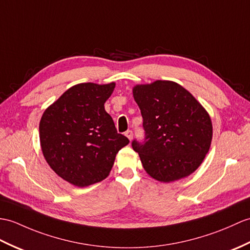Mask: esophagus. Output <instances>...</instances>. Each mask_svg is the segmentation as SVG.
Here are the masks:
<instances>
[{
	"instance_id": "esophagus-1",
	"label": "esophagus",
	"mask_w": 250,
	"mask_h": 250,
	"mask_svg": "<svg viewBox=\"0 0 250 250\" xmlns=\"http://www.w3.org/2000/svg\"><path fill=\"white\" fill-rule=\"evenodd\" d=\"M125 136L131 141V139L133 138V132H132V130H127V131L125 132Z\"/></svg>"
}]
</instances>
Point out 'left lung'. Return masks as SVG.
Listing matches in <instances>:
<instances>
[{"instance_id": "obj_1", "label": "left lung", "mask_w": 250, "mask_h": 250, "mask_svg": "<svg viewBox=\"0 0 250 250\" xmlns=\"http://www.w3.org/2000/svg\"><path fill=\"white\" fill-rule=\"evenodd\" d=\"M133 96L141 108L145 137L133 139L132 148L145 170L161 182L189 176L210 149L212 123L206 109L169 81L137 85Z\"/></svg>"}]
</instances>
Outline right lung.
Masks as SVG:
<instances>
[{
    "label": "right lung",
    "instance_id": "1",
    "mask_svg": "<svg viewBox=\"0 0 250 250\" xmlns=\"http://www.w3.org/2000/svg\"><path fill=\"white\" fill-rule=\"evenodd\" d=\"M115 83L72 86L45 109L39 137L45 161L57 175L84 188L105 179L129 139L119 134L104 103Z\"/></svg>",
    "mask_w": 250,
    "mask_h": 250
}]
</instances>
